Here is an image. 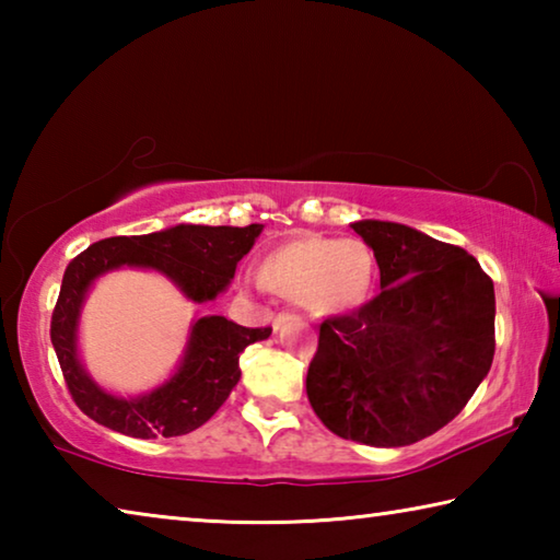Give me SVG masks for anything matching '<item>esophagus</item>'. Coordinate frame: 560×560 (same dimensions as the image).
Masks as SVG:
<instances>
[{
	"label": "esophagus",
	"instance_id": "esophagus-1",
	"mask_svg": "<svg viewBox=\"0 0 560 560\" xmlns=\"http://www.w3.org/2000/svg\"><path fill=\"white\" fill-rule=\"evenodd\" d=\"M291 320H299V316H293V314H279L277 318H273V330H281L283 326L287 324H291Z\"/></svg>",
	"mask_w": 560,
	"mask_h": 560
}]
</instances>
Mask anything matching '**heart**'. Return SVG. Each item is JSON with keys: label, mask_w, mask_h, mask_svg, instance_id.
I'll use <instances>...</instances> for the list:
<instances>
[{"label": "heart", "mask_w": 560, "mask_h": 560, "mask_svg": "<svg viewBox=\"0 0 560 560\" xmlns=\"http://www.w3.org/2000/svg\"><path fill=\"white\" fill-rule=\"evenodd\" d=\"M375 254L355 236H301L279 246L254 277L259 291H281L299 299L311 316L350 314L371 299Z\"/></svg>", "instance_id": "obj_1"}]
</instances>
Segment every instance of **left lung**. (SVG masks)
<instances>
[{"label": "left lung", "instance_id": "1", "mask_svg": "<svg viewBox=\"0 0 560 560\" xmlns=\"http://www.w3.org/2000/svg\"><path fill=\"white\" fill-rule=\"evenodd\" d=\"M371 246L381 293L320 324L306 393L326 428L407 447L452 422L494 360V283L462 246L407 224H350Z\"/></svg>", "mask_w": 560, "mask_h": 560}]
</instances>
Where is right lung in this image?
<instances>
[{
	"mask_svg": "<svg viewBox=\"0 0 560 560\" xmlns=\"http://www.w3.org/2000/svg\"><path fill=\"white\" fill-rule=\"evenodd\" d=\"M261 230L264 224H175L140 236H110L66 267L51 316V343L71 397L91 420L138 440L179 438L202 428L240 383L244 348L271 336V328H244L224 316L195 318L167 381L140 395H116L93 381L79 353L81 311L93 283L122 267L148 269L192 303L214 301L232 283L236 264Z\"/></svg>",
	"mask_w": 560,
	"mask_h": 560,
	"instance_id": "obj_1",
	"label": "right lung"
}]
</instances>
